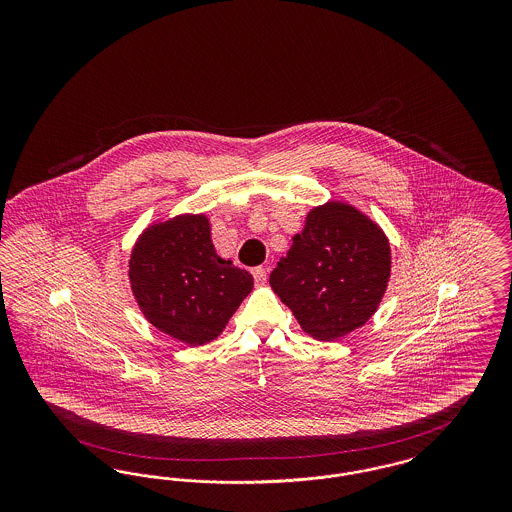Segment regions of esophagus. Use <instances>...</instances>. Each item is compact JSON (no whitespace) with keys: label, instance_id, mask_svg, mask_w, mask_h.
<instances>
[{"label":"esophagus","instance_id":"1","mask_svg":"<svg viewBox=\"0 0 512 512\" xmlns=\"http://www.w3.org/2000/svg\"><path fill=\"white\" fill-rule=\"evenodd\" d=\"M251 274H253V278H255L257 284H265V282H267V268L255 267L251 270Z\"/></svg>","mask_w":512,"mask_h":512}]
</instances>
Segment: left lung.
<instances>
[{
  "label": "left lung",
  "mask_w": 512,
  "mask_h": 512,
  "mask_svg": "<svg viewBox=\"0 0 512 512\" xmlns=\"http://www.w3.org/2000/svg\"><path fill=\"white\" fill-rule=\"evenodd\" d=\"M390 270V242L380 226L330 201L307 215L303 232L270 272V286L309 336L334 341L376 313Z\"/></svg>",
  "instance_id": "1"
}]
</instances>
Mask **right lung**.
Wrapping results in <instances>:
<instances>
[{
    "label": "right lung",
    "mask_w": 512,
    "mask_h": 512,
    "mask_svg": "<svg viewBox=\"0 0 512 512\" xmlns=\"http://www.w3.org/2000/svg\"><path fill=\"white\" fill-rule=\"evenodd\" d=\"M128 276L144 317L188 345L215 340L253 290L247 270L217 255L203 215L147 228L132 249Z\"/></svg>",
    "instance_id": "obj_1"
}]
</instances>
